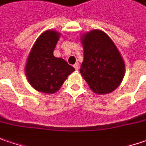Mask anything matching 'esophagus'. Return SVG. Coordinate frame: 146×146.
Segmentation results:
<instances>
[{"label": "esophagus", "mask_w": 146, "mask_h": 146, "mask_svg": "<svg viewBox=\"0 0 146 146\" xmlns=\"http://www.w3.org/2000/svg\"><path fill=\"white\" fill-rule=\"evenodd\" d=\"M74 67H75V69L76 70H79V68H80V64H79L78 62H76V63L74 65Z\"/></svg>", "instance_id": "34e87169"}]
</instances>
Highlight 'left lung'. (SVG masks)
<instances>
[{"instance_id":"obj_1","label":"left lung","mask_w":146,"mask_h":146,"mask_svg":"<svg viewBox=\"0 0 146 146\" xmlns=\"http://www.w3.org/2000/svg\"><path fill=\"white\" fill-rule=\"evenodd\" d=\"M84 61L80 74L93 92L106 94L115 90L125 76V62L120 52L102 30L94 29L80 37Z\"/></svg>"}]
</instances>
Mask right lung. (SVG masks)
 Returning a JSON list of instances; mask_svg holds the SVG:
<instances>
[{
    "label": "right lung",
    "instance_id": "right-lung-1",
    "mask_svg": "<svg viewBox=\"0 0 146 146\" xmlns=\"http://www.w3.org/2000/svg\"><path fill=\"white\" fill-rule=\"evenodd\" d=\"M61 33L53 29L44 31L33 43L26 62L25 72L34 90L45 94H54L75 68L62 58L54 56L56 45Z\"/></svg>",
    "mask_w": 146,
    "mask_h": 146
}]
</instances>
